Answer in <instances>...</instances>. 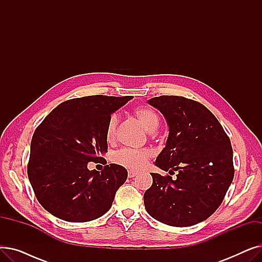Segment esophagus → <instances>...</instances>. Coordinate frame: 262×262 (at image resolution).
I'll use <instances>...</instances> for the list:
<instances>
[{
  "instance_id": "obj_1",
  "label": "esophagus",
  "mask_w": 262,
  "mask_h": 262,
  "mask_svg": "<svg viewBox=\"0 0 262 262\" xmlns=\"http://www.w3.org/2000/svg\"><path fill=\"white\" fill-rule=\"evenodd\" d=\"M137 175H138V173H137V172H135V171H128V177H129V178L136 177Z\"/></svg>"
}]
</instances>
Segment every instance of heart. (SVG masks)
<instances>
[{"label":"heart","instance_id":"1","mask_svg":"<svg viewBox=\"0 0 262 262\" xmlns=\"http://www.w3.org/2000/svg\"><path fill=\"white\" fill-rule=\"evenodd\" d=\"M134 115L139 120V122L148 132H153L158 126V116L153 109L148 107H137L134 109ZM118 116L113 115L109 118L106 126V140L108 142H114L117 135L118 127ZM152 156V152L148 149H130L124 148L118 152L114 160L120 166L132 170H141L145 167L147 159Z\"/></svg>","mask_w":262,"mask_h":262}]
</instances>
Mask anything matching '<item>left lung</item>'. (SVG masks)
I'll list each match as a JSON object with an SVG mask.
<instances>
[{
  "mask_svg": "<svg viewBox=\"0 0 262 262\" xmlns=\"http://www.w3.org/2000/svg\"><path fill=\"white\" fill-rule=\"evenodd\" d=\"M167 121L169 136L155 166L170 175L150 173L144 193L147 213L176 227L209 217L224 200L233 180L232 148L216 118L204 105L183 96L161 95L147 101Z\"/></svg>",
  "mask_w": 262,
  "mask_h": 262,
  "instance_id": "obj_1",
  "label": "left lung"
}]
</instances>
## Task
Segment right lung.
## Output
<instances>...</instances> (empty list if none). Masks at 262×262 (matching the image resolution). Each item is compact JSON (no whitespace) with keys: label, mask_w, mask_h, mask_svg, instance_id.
Here are the masks:
<instances>
[{"label":"right lung","mask_w":262,"mask_h":262,"mask_svg":"<svg viewBox=\"0 0 262 262\" xmlns=\"http://www.w3.org/2000/svg\"><path fill=\"white\" fill-rule=\"evenodd\" d=\"M133 96L90 95L61 103L35 130L27 175L38 202L68 222H89L112 207L126 169L110 163L100 171L88 163L107 153L106 126Z\"/></svg>","instance_id":"right-lung-1"}]
</instances>
